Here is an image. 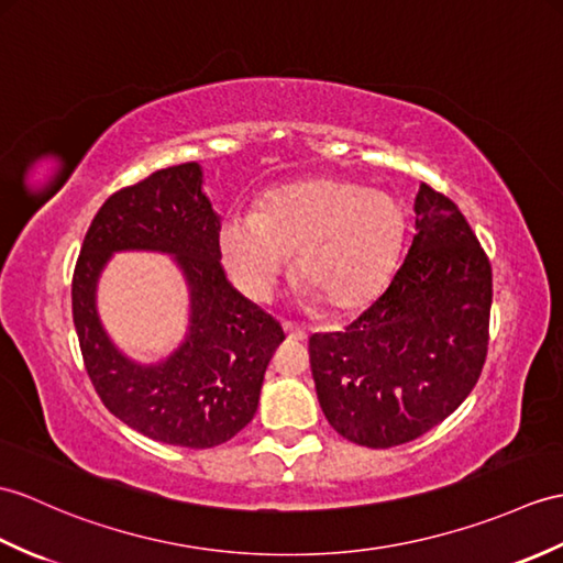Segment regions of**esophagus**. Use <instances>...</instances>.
<instances>
[{
  "label": "esophagus",
  "instance_id": "1",
  "mask_svg": "<svg viewBox=\"0 0 563 563\" xmlns=\"http://www.w3.org/2000/svg\"><path fill=\"white\" fill-rule=\"evenodd\" d=\"M283 331L290 341H307V329H302V325H297L292 321H283Z\"/></svg>",
  "mask_w": 563,
  "mask_h": 563
}]
</instances>
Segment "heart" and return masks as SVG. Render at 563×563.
<instances>
[{
    "label": "heart",
    "mask_w": 563,
    "mask_h": 563,
    "mask_svg": "<svg viewBox=\"0 0 563 563\" xmlns=\"http://www.w3.org/2000/svg\"><path fill=\"white\" fill-rule=\"evenodd\" d=\"M405 240L402 206L357 181L317 177L232 211L220 252L246 295L264 299L297 255V280L329 313H355L388 285Z\"/></svg>",
    "instance_id": "1"
}]
</instances>
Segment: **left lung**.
<instances>
[{"instance_id": "obj_1", "label": "left lung", "mask_w": 563, "mask_h": 563, "mask_svg": "<svg viewBox=\"0 0 563 563\" xmlns=\"http://www.w3.org/2000/svg\"><path fill=\"white\" fill-rule=\"evenodd\" d=\"M415 238L386 290L345 331L313 333L319 405L338 434L390 449L427 434L475 388L489 343L492 266L449 196L420 185Z\"/></svg>"}]
</instances>
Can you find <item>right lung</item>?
Masks as SVG:
<instances>
[{
    "mask_svg": "<svg viewBox=\"0 0 563 563\" xmlns=\"http://www.w3.org/2000/svg\"><path fill=\"white\" fill-rule=\"evenodd\" d=\"M199 163H181L114 191L86 232L71 283L78 345L96 394L117 420L153 441L211 449L252 422L280 323L242 297L220 266V218ZM117 251L176 256L190 287V325L163 363L141 365L103 333L95 290Z\"/></svg>",
    "mask_w": 563,
    "mask_h": 563,
    "instance_id": "obj_1",
    "label": "right lung"
}]
</instances>
